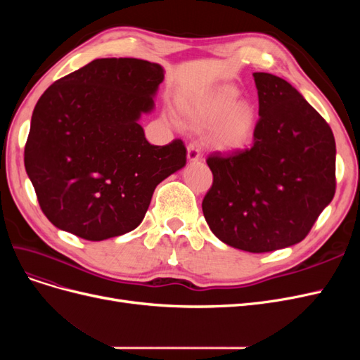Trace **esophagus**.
Instances as JSON below:
<instances>
[{
	"instance_id": "1",
	"label": "esophagus",
	"mask_w": 360,
	"mask_h": 360,
	"mask_svg": "<svg viewBox=\"0 0 360 360\" xmlns=\"http://www.w3.org/2000/svg\"><path fill=\"white\" fill-rule=\"evenodd\" d=\"M200 158H201V148H200V146L195 144V143H191L188 146V159L191 162H197Z\"/></svg>"
}]
</instances>
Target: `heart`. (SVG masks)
I'll return each instance as SVG.
<instances>
[{
    "instance_id": "heart-1",
    "label": "heart",
    "mask_w": 360,
    "mask_h": 360,
    "mask_svg": "<svg viewBox=\"0 0 360 360\" xmlns=\"http://www.w3.org/2000/svg\"><path fill=\"white\" fill-rule=\"evenodd\" d=\"M237 90L221 86L198 102L183 105V114L195 124L213 126L210 141L219 150H237L245 147L254 135L257 112L249 102L237 101Z\"/></svg>"
}]
</instances>
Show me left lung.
Instances as JSON below:
<instances>
[{
    "instance_id": "1",
    "label": "left lung",
    "mask_w": 360,
    "mask_h": 360,
    "mask_svg": "<svg viewBox=\"0 0 360 360\" xmlns=\"http://www.w3.org/2000/svg\"><path fill=\"white\" fill-rule=\"evenodd\" d=\"M258 122L250 148L207 158L202 213L224 243L263 254L302 242L336 189L328 122L279 76L254 73Z\"/></svg>"
}]
</instances>
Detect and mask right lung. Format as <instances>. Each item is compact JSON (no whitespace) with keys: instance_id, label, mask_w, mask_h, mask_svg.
Masks as SVG:
<instances>
[{"instance_id":"right-lung-1","label":"right lung","mask_w":360,"mask_h":360,"mask_svg":"<svg viewBox=\"0 0 360 360\" xmlns=\"http://www.w3.org/2000/svg\"><path fill=\"white\" fill-rule=\"evenodd\" d=\"M162 81L156 63L99 58L40 96L24 162L41 212L60 230L91 242L135 230L158 184L184 167L181 139L153 146L138 123Z\"/></svg>"}]
</instances>
